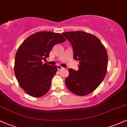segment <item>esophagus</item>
<instances>
[{
	"mask_svg": "<svg viewBox=\"0 0 127 127\" xmlns=\"http://www.w3.org/2000/svg\"><path fill=\"white\" fill-rule=\"evenodd\" d=\"M63 67L62 66H61L60 65H57V69H58V70H60L63 69Z\"/></svg>",
	"mask_w": 127,
	"mask_h": 127,
	"instance_id": "obj_1",
	"label": "esophagus"
}]
</instances>
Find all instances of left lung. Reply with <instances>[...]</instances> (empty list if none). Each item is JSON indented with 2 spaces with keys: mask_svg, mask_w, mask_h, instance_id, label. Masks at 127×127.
<instances>
[{
  "mask_svg": "<svg viewBox=\"0 0 127 127\" xmlns=\"http://www.w3.org/2000/svg\"><path fill=\"white\" fill-rule=\"evenodd\" d=\"M62 35L72 45L74 60L79 61L78 70H68L65 85L76 95H88L98 87L106 75V49L95 36L85 32H68Z\"/></svg>",
  "mask_w": 127,
  "mask_h": 127,
  "instance_id": "1",
  "label": "left lung"
}]
</instances>
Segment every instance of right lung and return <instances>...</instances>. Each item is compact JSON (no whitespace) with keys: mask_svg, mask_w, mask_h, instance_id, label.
<instances>
[{"mask_svg":"<svg viewBox=\"0 0 127 127\" xmlns=\"http://www.w3.org/2000/svg\"><path fill=\"white\" fill-rule=\"evenodd\" d=\"M65 41L60 33L40 32L29 36L18 48L15 58V77L29 95L40 97L48 93L56 65L43 64L55 45Z\"/></svg>","mask_w":127,"mask_h":127,"instance_id":"right-lung-1","label":"right lung"}]
</instances>
